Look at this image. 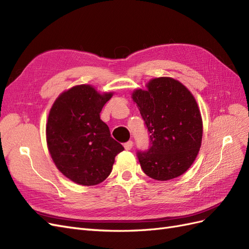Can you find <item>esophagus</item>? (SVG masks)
<instances>
[{"label": "esophagus", "instance_id": "34e87169", "mask_svg": "<svg viewBox=\"0 0 249 249\" xmlns=\"http://www.w3.org/2000/svg\"><path fill=\"white\" fill-rule=\"evenodd\" d=\"M124 148H125L126 150H130V149L133 147V141H132V140H129L127 142H125L124 144Z\"/></svg>", "mask_w": 249, "mask_h": 249}]
</instances>
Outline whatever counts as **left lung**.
Here are the masks:
<instances>
[{
  "label": "left lung",
  "mask_w": 249,
  "mask_h": 249,
  "mask_svg": "<svg viewBox=\"0 0 249 249\" xmlns=\"http://www.w3.org/2000/svg\"><path fill=\"white\" fill-rule=\"evenodd\" d=\"M133 101L149 135L148 148L137 157L146 176L157 180L179 177L196 158L201 144L202 122L196 101L182 83L157 78L147 90H136Z\"/></svg>",
  "instance_id": "obj_1"
}]
</instances>
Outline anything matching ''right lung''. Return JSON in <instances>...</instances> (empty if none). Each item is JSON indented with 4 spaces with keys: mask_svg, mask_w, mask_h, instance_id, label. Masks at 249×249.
<instances>
[{
    "mask_svg": "<svg viewBox=\"0 0 249 249\" xmlns=\"http://www.w3.org/2000/svg\"><path fill=\"white\" fill-rule=\"evenodd\" d=\"M111 96L80 85L63 92L50 111L47 142L52 159L66 178L79 185L102 183L111 173L115 157L124 149L100 117Z\"/></svg>",
    "mask_w": 249,
    "mask_h": 249,
    "instance_id": "obj_1",
    "label": "right lung"
}]
</instances>
